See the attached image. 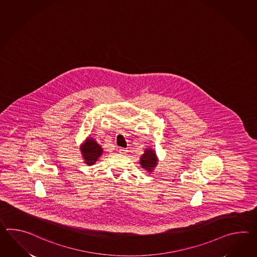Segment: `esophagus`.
Listing matches in <instances>:
<instances>
[{
	"instance_id": "obj_1",
	"label": "esophagus",
	"mask_w": 257,
	"mask_h": 257,
	"mask_svg": "<svg viewBox=\"0 0 257 257\" xmlns=\"http://www.w3.org/2000/svg\"><path fill=\"white\" fill-rule=\"evenodd\" d=\"M119 152H120V154H126V152H127V149L120 148V149H119Z\"/></svg>"
}]
</instances>
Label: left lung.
Returning a JSON list of instances; mask_svg holds the SVG:
<instances>
[{"label": "left lung", "mask_w": 257, "mask_h": 257, "mask_svg": "<svg viewBox=\"0 0 257 257\" xmlns=\"http://www.w3.org/2000/svg\"><path fill=\"white\" fill-rule=\"evenodd\" d=\"M157 162H158V160L156 158V153L151 149H147L141 157V160H140L142 168L149 171H152V169L157 165Z\"/></svg>", "instance_id": "left-lung-1"}]
</instances>
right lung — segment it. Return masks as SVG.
<instances>
[{
  "instance_id": "right-lung-1",
  "label": "right lung",
  "mask_w": 257,
  "mask_h": 257,
  "mask_svg": "<svg viewBox=\"0 0 257 257\" xmlns=\"http://www.w3.org/2000/svg\"><path fill=\"white\" fill-rule=\"evenodd\" d=\"M81 150L84 160L86 161L85 163L87 165L94 164L103 152L100 146L93 139H87L85 145L81 148Z\"/></svg>"
}]
</instances>
